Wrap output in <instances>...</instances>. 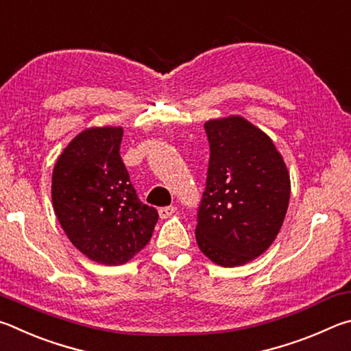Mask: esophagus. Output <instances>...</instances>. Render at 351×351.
I'll list each match as a JSON object with an SVG mask.
<instances>
[{
	"label": "esophagus",
	"instance_id": "esophagus-1",
	"mask_svg": "<svg viewBox=\"0 0 351 351\" xmlns=\"http://www.w3.org/2000/svg\"><path fill=\"white\" fill-rule=\"evenodd\" d=\"M176 211H177L176 206H163V208H160V210H158V216H160V219H168Z\"/></svg>",
	"mask_w": 351,
	"mask_h": 351
}]
</instances>
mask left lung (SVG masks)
Wrapping results in <instances>:
<instances>
[{
    "label": "left lung",
    "mask_w": 351,
    "mask_h": 351,
    "mask_svg": "<svg viewBox=\"0 0 351 351\" xmlns=\"http://www.w3.org/2000/svg\"><path fill=\"white\" fill-rule=\"evenodd\" d=\"M210 141L206 188L195 239L222 267H239L265 253L284 223L290 174L273 140L241 115L205 123Z\"/></svg>",
    "instance_id": "left-lung-1"
}]
</instances>
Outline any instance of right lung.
Here are the masks:
<instances>
[{"instance_id": "1", "label": "right lung", "mask_w": 351, "mask_h": 351, "mask_svg": "<svg viewBox=\"0 0 351 351\" xmlns=\"http://www.w3.org/2000/svg\"><path fill=\"white\" fill-rule=\"evenodd\" d=\"M121 128H89L61 152L52 204L73 247L103 265H121L146 247L158 220L129 180L120 157Z\"/></svg>"}]
</instances>
